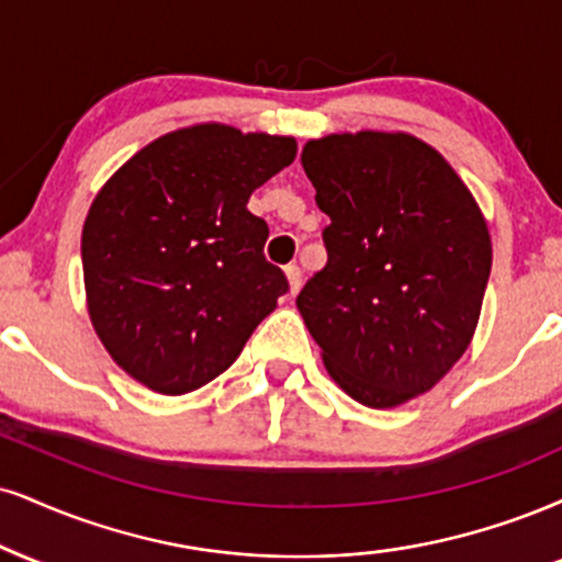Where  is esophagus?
<instances>
[{"label":"esophagus","mask_w":562,"mask_h":562,"mask_svg":"<svg viewBox=\"0 0 562 562\" xmlns=\"http://www.w3.org/2000/svg\"><path fill=\"white\" fill-rule=\"evenodd\" d=\"M285 274H288L290 295H295V293H299V288H301V269H299V263H288Z\"/></svg>","instance_id":"obj_1"}]
</instances>
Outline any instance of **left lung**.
<instances>
[{"label":"left lung","instance_id":"left-lung-1","mask_svg":"<svg viewBox=\"0 0 562 562\" xmlns=\"http://www.w3.org/2000/svg\"><path fill=\"white\" fill-rule=\"evenodd\" d=\"M301 165L329 216L299 311L333 380L369 408L435 387L474 337L492 240L474 195L408 133L324 135Z\"/></svg>","mask_w":562,"mask_h":562}]
</instances>
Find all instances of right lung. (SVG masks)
<instances>
[{
	"label": "right lung",
	"instance_id": "right-lung-1",
	"mask_svg": "<svg viewBox=\"0 0 562 562\" xmlns=\"http://www.w3.org/2000/svg\"><path fill=\"white\" fill-rule=\"evenodd\" d=\"M295 138L206 123L140 148L88 209L80 256L99 340L133 380L182 395L220 376L288 293L246 204Z\"/></svg>",
	"mask_w": 562,
	"mask_h": 562
}]
</instances>
